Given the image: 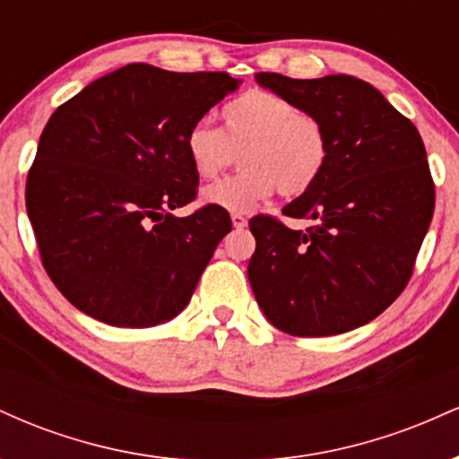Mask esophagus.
I'll return each mask as SVG.
<instances>
[{"instance_id":"34e87169","label":"esophagus","mask_w":459,"mask_h":459,"mask_svg":"<svg viewBox=\"0 0 459 459\" xmlns=\"http://www.w3.org/2000/svg\"><path fill=\"white\" fill-rule=\"evenodd\" d=\"M230 220H233L235 229H244V226L247 224V220L241 213H233V215H230Z\"/></svg>"}]
</instances>
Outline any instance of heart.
<instances>
[{
    "instance_id": "b5f03b06",
    "label": "heart",
    "mask_w": 459,
    "mask_h": 459,
    "mask_svg": "<svg viewBox=\"0 0 459 459\" xmlns=\"http://www.w3.org/2000/svg\"><path fill=\"white\" fill-rule=\"evenodd\" d=\"M224 129L198 120L187 131L186 151L200 178H215L241 157V175L203 189V203L230 213H247L270 198L299 196L317 183L330 142L315 116L267 91H247L222 109Z\"/></svg>"
}]
</instances>
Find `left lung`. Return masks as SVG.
Returning <instances> with one entry per match:
<instances>
[{
    "label": "left lung",
    "mask_w": 459,
    "mask_h": 459,
    "mask_svg": "<svg viewBox=\"0 0 459 459\" xmlns=\"http://www.w3.org/2000/svg\"><path fill=\"white\" fill-rule=\"evenodd\" d=\"M256 83L315 116L330 142L313 187L282 207L293 230L255 215L247 281L256 304L293 336L343 334L376 319L412 276L434 215V181L419 131L371 83L351 75Z\"/></svg>",
    "instance_id": "obj_1"
}]
</instances>
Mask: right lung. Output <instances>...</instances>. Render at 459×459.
Instances as JSON below:
<instances>
[{
  "label": "right lung",
  "instance_id": "obj_1",
  "mask_svg": "<svg viewBox=\"0 0 459 459\" xmlns=\"http://www.w3.org/2000/svg\"><path fill=\"white\" fill-rule=\"evenodd\" d=\"M229 73L127 65L51 114L25 187L49 278L73 307L118 328H151L192 299L230 215L203 207L186 138L239 88Z\"/></svg>",
  "mask_w": 459,
  "mask_h": 459
}]
</instances>
